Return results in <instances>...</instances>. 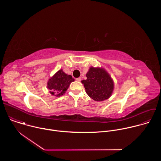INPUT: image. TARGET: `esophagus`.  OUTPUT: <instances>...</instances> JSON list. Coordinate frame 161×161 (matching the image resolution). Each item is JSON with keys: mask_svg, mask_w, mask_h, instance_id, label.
Listing matches in <instances>:
<instances>
[{"mask_svg": "<svg viewBox=\"0 0 161 161\" xmlns=\"http://www.w3.org/2000/svg\"><path fill=\"white\" fill-rule=\"evenodd\" d=\"M76 80V81H80L81 80V78L80 77V78H77Z\"/></svg>", "mask_w": 161, "mask_h": 161, "instance_id": "34e87169", "label": "esophagus"}]
</instances>
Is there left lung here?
Segmentation results:
<instances>
[{
    "label": "left lung",
    "instance_id": "1",
    "mask_svg": "<svg viewBox=\"0 0 161 161\" xmlns=\"http://www.w3.org/2000/svg\"><path fill=\"white\" fill-rule=\"evenodd\" d=\"M86 80L81 81L88 96L96 101L108 99L114 88L113 81L103 69L92 67L86 73Z\"/></svg>",
    "mask_w": 161,
    "mask_h": 161
}]
</instances>
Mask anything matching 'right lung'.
Instances as JSON below:
<instances>
[{"label":"right lung","mask_w":161,"mask_h":161,"mask_svg":"<svg viewBox=\"0 0 161 161\" xmlns=\"http://www.w3.org/2000/svg\"><path fill=\"white\" fill-rule=\"evenodd\" d=\"M74 81L72 76L66 75L60 69L49 80L47 86L51 94L60 97L65 92L70 83Z\"/></svg>","instance_id":"add662e5"}]
</instances>
